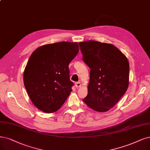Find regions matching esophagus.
I'll return each mask as SVG.
<instances>
[{
  "label": "esophagus",
  "mask_w": 150,
  "mask_h": 150,
  "mask_svg": "<svg viewBox=\"0 0 150 150\" xmlns=\"http://www.w3.org/2000/svg\"><path fill=\"white\" fill-rule=\"evenodd\" d=\"M75 87L76 88H79L81 86V83H80V82H76L75 83Z\"/></svg>",
  "instance_id": "esophagus-1"
}]
</instances>
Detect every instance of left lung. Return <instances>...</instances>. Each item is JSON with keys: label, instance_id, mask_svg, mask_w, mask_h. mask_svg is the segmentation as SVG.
<instances>
[{"label": "left lung", "instance_id": "obj_1", "mask_svg": "<svg viewBox=\"0 0 150 150\" xmlns=\"http://www.w3.org/2000/svg\"><path fill=\"white\" fill-rule=\"evenodd\" d=\"M79 45L83 60L91 69L88 95L83 101L96 111L106 112L128 88L129 61L111 44L87 41Z\"/></svg>", "mask_w": 150, "mask_h": 150}]
</instances>
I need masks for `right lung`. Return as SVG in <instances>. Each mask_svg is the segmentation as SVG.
Returning <instances> with one entry per match:
<instances>
[{
	"label": "right lung",
	"mask_w": 150,
	"mask_h": 150,
	"mask_svg": "<svg viewBox=\"0 0 150 150\" xmlns=\"http://www.w3.org/2000/svg\"><path fill=\"white\" fill-rule=\"evenodd\" d=\"M77 42H60L37 48L23 74L26 91L33 104L44 112L60 108L72 91L69 65L79 52Z\"/></svg>",
	"instance_id": "right-lung-1"
}]
</instances>
